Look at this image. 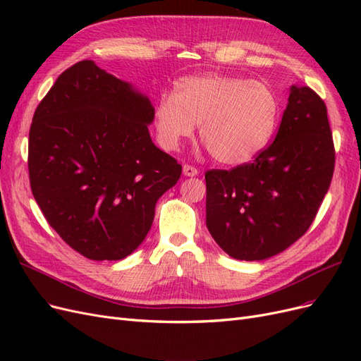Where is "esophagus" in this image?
<instances>
[{
  "mask_svg": "<svg viewBox=\"0 0 361 361\" xmlns=\"http://www.w3.org/2000/svg\"><path fill=\"white\" fill-rule=\"evenodd\" d=\"M183 174H185V176H188V178H192V176H197L199 170L195 169V167H192V166H188V164H185V166H183Z\"/></svg>",
  "mask_w": 361,
  "mask_h": 361,
  "instance_id": "1",
  "label": "esophagus"
}]
</instances>
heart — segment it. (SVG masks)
Segmentation results:
<instances>
[{
  "instance_id": "heart-1",
  "label": "heart",
  "mask_w": 361,
  "mask_h": 361,
  "mask_svg": "<svg viewBox=\"0 0 361 361\" xmlns=\"http://www.w3.org/2000/svg\"><path fill=\"white\" fill-rule=\"evenodd\" d=\"M280 101L274 90L241 76L204 73L182 78L155 108L159 145L178 150L199 125L211 157L226 166L255 159L276 133Z\"/></svg>"
}]
</instances>
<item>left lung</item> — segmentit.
Returning <instances> with one entry per match:
<instances>
[{
  "label": "left lung",
  "instance_id": "left-lung-1",
  "mask_svg": "<svg viewBox=\"0 0 361 361\" xmlns=\"http://www.w3.org/2000/svg\"><path fill=\"white\" fill-rule=\"evenodd\" d=\"M334 159L324 101L310 87L292 85L274 141L253 162L206 171L207 231L233 259L281 253L313 223Z\"/></svg>",
  "mask_w": 361,
  "mask_h": 361
}]
</instances>
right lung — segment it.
<instances>
[{
  "label": "right lung",
  "mask_w": 361,
  "mask_h": 361,
  "mask_svg": "<svg viewBox=\"0 0 361 361\" xmlns=\"http://www.w3.org/2000/svg\"><path fill=\"white\" fill-rule=\"evenodd\" d=\"M155 108L126 81L82 60L32 116V195L60 238L92 260H120L145 241L182 166L149 134Z\"/></svg>",
  "instance_id": "add662e5"
}]
</instances>
